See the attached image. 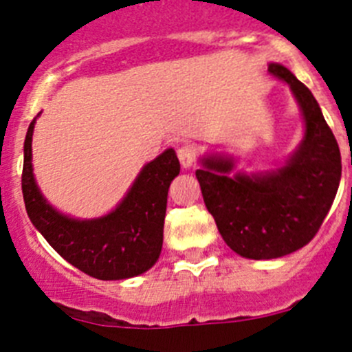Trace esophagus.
<instances>
[{
  "label": "esophagus",
  "instance_id": "34e87169",
  "mask_svg": "<svg viewBox=\"0 0 352 352\" xmlns=\"http://www.w3.org/2000/svg\"><path fill=\"white\" fill-rule=\"evenodd\" d=\"M178 158L182 162L183 169H190L195 162V148L190 144H185L178 149Z\"/></svg>",
  "mask_w": 352,
  "mask_h": 352
}]
</instances>
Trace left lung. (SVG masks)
Listing matches in <instances>:
<instances>
[{
  "label": "left lung",
  "instance_id": "1",
  "mask_svg": "<svg viewBox=\"0 0 352 352\" xmlns=\"http://www.w3.org/2000/svg\"><path fill=\"white\" fill-rule=\"evenodd\" d=\"M268 72L289 86L303 116V139L280 166L236 170V158L206 153L195 170L204 204L227 247L247 259H276L300 250L319 231L337 195L340 149L321 107L280 63Z\"/></svg>",
  "mask_w": 352,
  "mask_h": 352
}]
</instances>
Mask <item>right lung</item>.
I'll return each instance as SVG.
<instances>
[{"label":"right lung","instance_id":"right-lung-1","mask_svg":"<svg viewBox=\"0 0 352 352\" xmlns=\"http://www.w3.org/2000/svg\"><path fill=\"white\" fill-rule=\"evenodd\" d=\"M36 118L26 133L23 167V195L31 223L65 261L93 278L125 280L148 272L164 243L167 192L179 174L176 151L169 148L148 162L114 210L96 219H76L56 210L36 185L31 155Z\"/></svg>","mask_w":352,"mask_h":352}]
</instances>
